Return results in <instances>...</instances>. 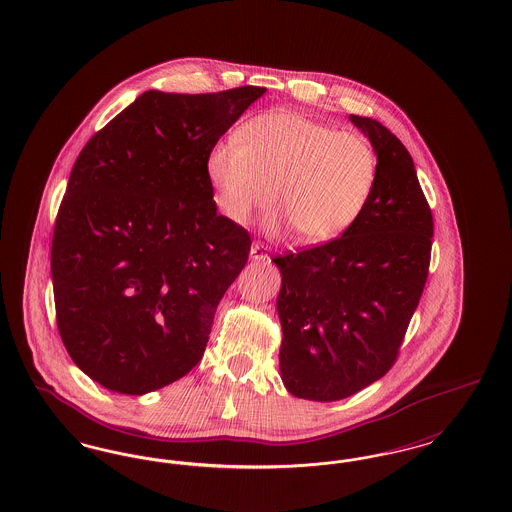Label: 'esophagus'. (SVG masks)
<instances>
[{
  "instance_id": "1",
  "label": "esophagus",
  "mask_w": 512,
  "mask_h": 512,
  "mask_svg": "<svg viewBox=\"0 0 512 512\" xmlns=\"http://www.w3.org/2000/svg\"><path fill=\"white\" fill-rule=\"evenodd\" d=\"M249 257H251V261H255V263H265L268 259L265 245L259 244V242H253L251 249H249Z\"/></svg>"
}]
</instances>
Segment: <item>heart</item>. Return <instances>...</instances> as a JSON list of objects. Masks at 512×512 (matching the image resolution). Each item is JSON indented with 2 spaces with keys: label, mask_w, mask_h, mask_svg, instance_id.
Wrapping results in <instances>:
<instances>
[{
  "label": "heart",
  "mask_w": 512,
  "mask_h": 512,
  "mask_svg": "<svg viewBox=\"0 0 512 512\" xmlns=\"http://www.w3.org/2000/svg\"><path fill=\"white\" fill-rule=\"evenodd\" d=\"M207 176L232 222H245L270 194L274 222L286 219L305 244H326L363 217L378 182V155L357 132L272 111L245 122L238 140L211 147Z\"/></svg>",
  "instance_id": "b5f03b06"
}]
</instances>
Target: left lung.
<instances>
[{"label": "left lung", "instance_id": "1", "mask_svg": "<svg viewBox=\"0 0 512 512\" xmlns=\"http://www.w3.org/2000/svg\"><path fill=\"white\" fill-rule=\"evenodd\" d=\"M349 121L378 155L363 217L328 244L272 259L282 276V382L320 403L363 390L395 363L428 278L434 234L407 147L374 119Z\"/></svg>", "mask_w": 512, "mask_h": 512}]
</instances>
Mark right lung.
<instances>
[{"instance_id": "obj_1", "label": "right lung", "mask_w": 512, "mask_h": 512, "mask_svg": "<svg viewBox=\"0 0 512 512\" xmlns=\"http://www.w3.org/2000/svg\"><path fill=\"white\" fill-rule=\"evenodd\" d=\"M267 88L144 92L80 151L61 201L51 278L74 365L144 395L186 376L251 240L217 213L209 149Z\"/></svg>"}]
</instances>
